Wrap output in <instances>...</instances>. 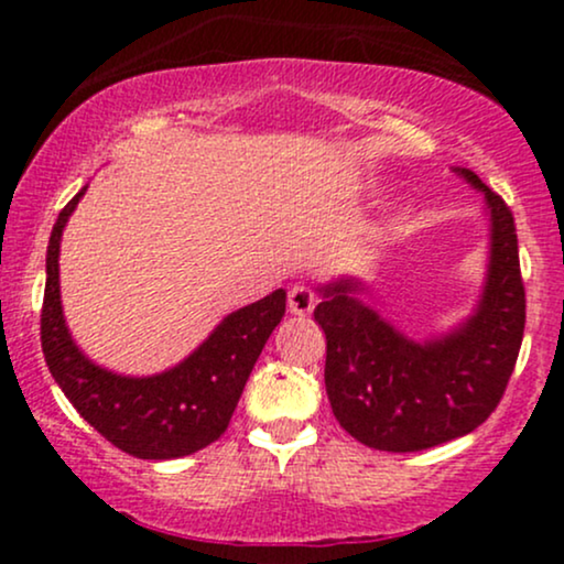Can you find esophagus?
Masks as SVG:
<instances>
[{
	"label": "esophagus",
	"mask_w": 564,
	"mask_h": 564,
	"mask_svg": "<svg viewBox=\"0 0 564 564\" xmlns=\"http://www.w3.org/2000/svg\"><path fill=\"white\" fill-rule=\"evenodd\" d=\"M315 294L307 286H294L289 291V310L294 315H310L315 310Z\"/></svg>",
	"instance_id": "obj_1"
}]
</instances>
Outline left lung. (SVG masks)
<instances>
[{"label": "left lung", "mask_w": 564, "mask_h": 564, "mask_svg": "<svg viewBox=\"0 0 564 564\" xmlns=\"http://www.w3.org/2000/svg\"><path fill=\"white\" fill-rule=\"evenodd\" d=\"M456 172L485 193L490 219L482 296L462 326L413 341L358 300L355 278L321 289L315 321L326 332L328 403L368 448L411 453L469 435L496 411L520 355L525 286L514 217L475 172Z\"/></svg>", "instance_id": "1"}]
</instances>
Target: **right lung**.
<instances>
[{"label":"right lung","mask_w":564,"mask_h":564,"mask_svg":"<svg viewBox=\"0 0 564 564\" xmlns=\"http://www.w3.org/2000/svg\"><path fill=\"white\" fill-rule=\"evenodd\" d=\"M84 191L87 187L57 215L50 236L42 304L44 360L84 422L119 451L153 462L191 456L228 430L246 379L286 313V291L275 289L264 300L230 313L204 345L170 371L121 377L95 366L70 339L57 273L63 228Z\"/></svg>","instance_id":"1"}]
</instances>
